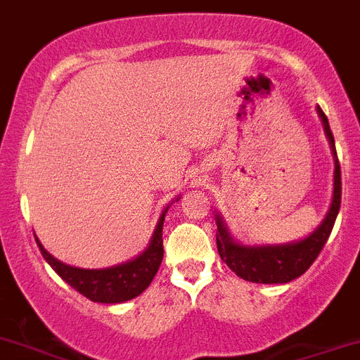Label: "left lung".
Wrapping results in <instances>:
<instances>
[{
  "mask_svg": "<svg viewBox=\"0 0 360 360\" xmlns=\"http://www.w3.org/2000/svg\"><path fill=\"white\" fill-rule=\"evenodd\" d=\"M316 110L330 144L332 157H334V193H332L328 212L309 236L291 240V243H283V245H243L233 239L226 226V221L219 212H216L217 252H219L221 260H225L226 266L243 280L255 283H288L298 278L311 268V264L319 255L334 229L335 217L341 207V167H339L334 135L330 131L328 120L319 105Z\"/></svg>",
  "mask_w": 360,
  "mask_h": 360,
  "instance_id": "obj_1",
  "label": "left lung"
}]
</instances>
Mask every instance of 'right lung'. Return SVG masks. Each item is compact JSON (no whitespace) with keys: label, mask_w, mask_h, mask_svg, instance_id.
I'll return each mask as SVG.
<instances>
[{"label":"right lung","mask_w":360,"mask_h":360,"mask_svg":"<svg viewBox=\"0 0 360 360\" xmlns=\"http://www.w3.org/2000/svg\"><path fill=\"white\" fill-rule=\"evenodd\" d=\"M178 200H180V196L176 198V202ZM167 209H169V205L162 210V214L158 217L157 226L151 233V239L146 248L134 259L115 264L110 268H75V266L60 262L51 253L46 252L37 236H35V240H37V246L46 262L55 269V273L62 280H65L72 289H77L85 298L98 303H123L135 298V296H139L150 285L153 276L157 275L158 268H160V262H162L164 257L162 226Z\"/></svg>","instance_id":"add662e5"}]
</instances>
